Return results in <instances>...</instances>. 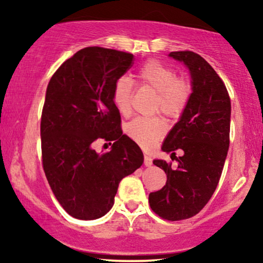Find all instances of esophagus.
<instances>
[{
  "label": "esophagus",
  "mask_w": 263,
  "mask_h": 263,
  "mask_svg": "<svg viewBox=\"0 0 263 263\" xmlns=\"http://www.w3.org/2000/svg\"><path fill=\"white\" fill-rule=\"evenodd\" d=\"M143 164H145L146 166H151V165H152V159H151V157L147 156V154L143 156Z\"/></svg>",
  "instance_id": "esophagus-1"
}]
</instances>
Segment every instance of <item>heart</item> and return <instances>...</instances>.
I'll list each match as a JSON object with an SVG mask.
<instances>
[{
	"label": "heart",
	"mask_w": 263,
	"mask_h": 263,
	"mask_svg": "<svg viewBox=\"0 0 263 263\" xmlns=\"http://www.w3.org/2000/svg\"><path fill=\"white\" fill-rule=\"evenodd\" d=\"M136 79L142 86L157 92L156 111H160L170 118L182 116L193 93V86L188 79L177 77L174 68L158 60L147 61L138 70ZM133 93L134 87L129 78L122 77L115 82L112 102L122 116H128L132 112ZM125 132L140 147L151 149L165 135L166 124L158 116L139 117L127 124Z\"/></svg>",
	"instance_id": "1"
}]
</instances>
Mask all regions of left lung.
Listing matches in <instances>:
<instances>
[{"instance_id":"left-lung-1","label":"left lung","mask_w":263,"mask_h":263,"mask_svg":"<svg viewBox=\"0 0 263 263\" xmlns=\"http://www.w3.org/2000/svg\"><path fill=\"white\" fill-rule=\"evenodd\" d=\"M170 57L189 68L193 93L181 120L165 139L161 149L178 161L154 160L167 181L148 196L149 206L160 218L184 220L196 215L213 195L220 179L230 146L231 102L224 81L203 57L193 51H174ZM185 154L175 157L174 151Z\"/></svg>"}]
</instances>
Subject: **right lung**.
I'll use <instances>...</instances> for the list:
<instances>
[{"label": "right lung", "mask_w": 263, "mask_h": 263, "mask_svg": "<svg viewBox=\"0 0 263 263\" xmlns=\"http://www.w3.org/2000/svg\"><path fill=\"white\" fill-rule=\"evenodd\" d=\"M133 64V53L88 46L61 64L46 88L43 168L57 201L77 219L106 214L121 179L143 163L140 147L122 132L112 102L115 82ZM102 138L114 143L109 153L98 155L92 143Z\"/></svg>", "instance_id": "add662e5"}]
</instances>
